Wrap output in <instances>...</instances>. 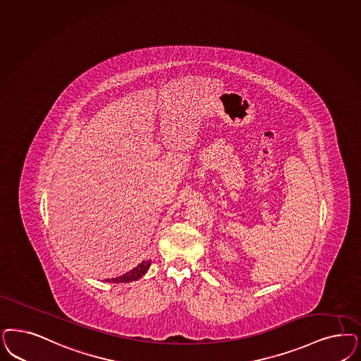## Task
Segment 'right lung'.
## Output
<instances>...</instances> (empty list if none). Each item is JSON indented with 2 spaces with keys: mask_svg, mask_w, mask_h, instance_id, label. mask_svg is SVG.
I'll return each mask as SVG.
<instances>
[{
  "mask_svg": "<svg viewBox=\"0 0 361 361\" xmlns=\"http://www.w3.org/2000/svg\"><path fill=\"white\" fill-rule=\"evenodd\" d=\"M150 267V262H142L141 264H138L135 269L129 271L128 274H123L120 277H116V279H108L106 281L109 283H129V281H136L140 277H142L144 274H147L148 268Z\"/></svg>",
  "mask_w": 361,
  "mask_h": 361,
  "instance_id": "add662e5",
  "label": "right lung"
}]
</instances>
